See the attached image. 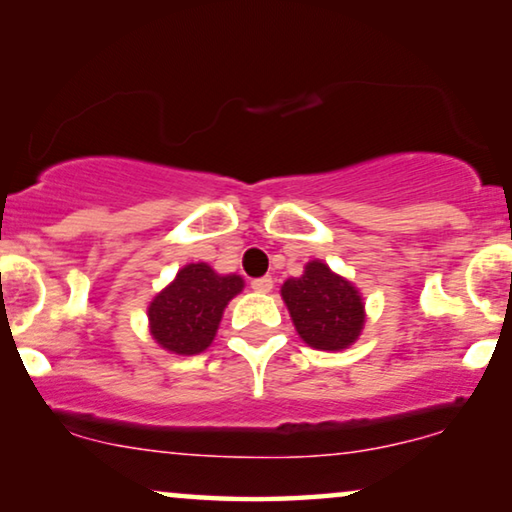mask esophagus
Segmentation results:
<instances>
[{"label":"esophagus","mask_w":512,"mask_h":512,"mask_svg":"<svg viewBox=\"0 0 512 512\" xmlns=\"http://www.w3.org/2000/svg\"><path fill=\"white\" fill-rule=\"evenodd\" d=\"M250 288L255 292H262V295H267L274 288V281H271V276H262V278H255V281L250 283Z\"/></svg>","instance_id":"esophagus-1"}]
</instances>
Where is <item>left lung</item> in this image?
<instances>
[{
    "label": "left lung",
    "instance_id": "obj_1",
    "mask_svg": "<svg viewBox=\"0 0 512 512\" xmlns=\"http://www.w3.org/2000/svg\"><path fill=\"white\" fill-rule=\"evenodd\" d=\"M297 335L318 351H344L356 344L365 327L360 290L325 262H306L304 274L281 285Z\"/></svg>",
    "mask_w": 512,
    "mask_h": 512
}]
</instances>
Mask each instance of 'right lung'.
I'll list each match as a JSON object with an SVG mask.
<instances>
[{
    "label": "right lung",
    "mask_w": 512,
    "mask_h": 512,
    "mask_svg": "<svg viewBox=\"0 0 512 512\" xmlns=\"http://www.w3.org/2000/svg\"><path fill=\"white\" fill-rule=\"evenodd\" d=\"M243 288L241 276H222L206 262L185 264L149 302V335L175 356L203 353L213 344L227 304Z\"/></svg>",
    "instance_id": "add662e5"
}]
</instances>
